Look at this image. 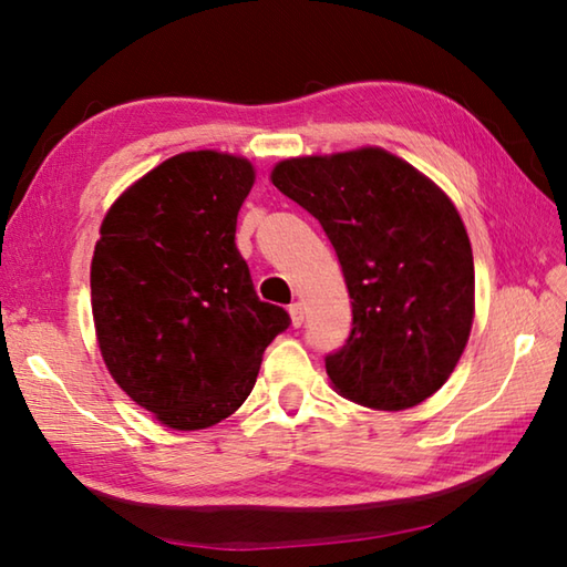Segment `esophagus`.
I'll return each instance as SVG.
<instances>
[{
  "label": "esophagus",
  "mask_w": 567,
  "mask_h": 567,
  "mask_svg": "<svg viewBox=\"0 0 567 567\" xmlns=\"http://www.w3.org/2000/svg\"><path fill=\"white\" fill-rule=\"evenodd\" d=\"M290 319H292V327H302L305 324V307L300 302L290 305Z\"/></svg>",
  "instance_id": "obj_1"
}]
</instances>
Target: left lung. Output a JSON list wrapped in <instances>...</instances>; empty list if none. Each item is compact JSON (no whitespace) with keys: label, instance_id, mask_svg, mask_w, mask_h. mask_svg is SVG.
I'll list each match as a JSON object with an SVG mask.
<instances>
[{"label":"left lung","instance_id":"left-lung-1","mask_svg":"<svg viewBox=\"0 0 567 567\" xmlns=\"http://www.w3.org/2000/svg\"><path fill=\"white\" fill-rule=\"evenodd\" d=\"M342 265L352 332L324 359L339 396L379 411L426 401L454 374L476 312L471 240L454 200L379 146L275 163Z\"/></svg>","mask_w":567,"mask_h":567}]
</instances>
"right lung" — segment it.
<instances>
[{"mask_svg": "<svg viewBox=\"0 0 567 567\" xmlns=\"http://www.w3.org/2000/svg\"><path fill=\"white\" fill-rule=\"evenodd\" d=\"M255 166L185 151L123 190L91 257V312L109 374L173 431L228 419L250 396L262 352L287 329L260 302L235 248Z\"/></svg>", "mask_w": 567, "mask_h": 567, "instance_id": "add662e5", "label": "right lung"}]
</instances>
